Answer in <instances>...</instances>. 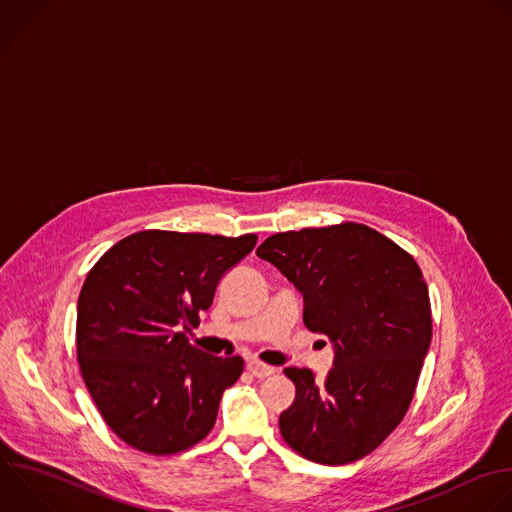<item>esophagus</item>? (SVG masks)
I'll return each mask as SVG.
<instances>
[{
    "mask_svg": "<svg viewBox=\"0 0 512 512\" xmlns=\"http://www.w3.org/2000/svg\"><path fill=\"white\" fill-rule=\"evenodd\" d=\"M247 372L251 376H255V378H267V376H271L275 372V368L265 366V364H261L257 360H251V362H247Z\"/></svg>",
    "mask_w": 512,
    "mask_h": 512,
    "instance_id": "1",
    "label": "esophagus"
}]
</instances>
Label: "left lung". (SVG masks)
I'll return each mask as SVG.
<instances>
[{"mask_svg": "<svg viewBox=\"0 0 512 512\" xmlns=\"http://www.w3.org/2000/svg\"><path fill=\"white\" fill-rule=\"evenodd\" d=\"M257 257L293 283L303 295V323L333 348L323 382L307 368H285L295 400L279 416L283 440L327 466L364 458L402 422L430 348L420 267L358 223L277 233Z\"/></svg>", "mask_w": 512, "mask_h": 512, "instance_id": "8db88e82", "label": "left lung"}]
</instances>
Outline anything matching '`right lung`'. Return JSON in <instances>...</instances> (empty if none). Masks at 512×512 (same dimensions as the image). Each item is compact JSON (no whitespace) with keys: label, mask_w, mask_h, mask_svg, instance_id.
Here are the masks:
<instances>
[{"label":"right lung","mask_w":512,"mask_h":512,"mask_svg":"<svg viewBox=\"0 0 512 512\" xmlns=\"http://www.w3.org/2000/svg\"><path fill=\"white\" fill-rule=\"evenodd\" d=\"M255 243V235L140 231L88 273L78 297V362L102 418L128 446L175 454L215 426L243 360L193 348L181 327L197 323Z\"/></svg>","instance_id":"add662e5"}]
</instances>
